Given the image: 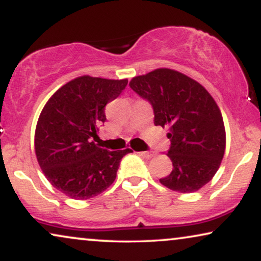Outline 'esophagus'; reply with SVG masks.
Listing matches in <instances>:
<instances>
[{"instance_id":"obj_1","label":"esophagus","mask_w":261,"mask_h":261,"mask_svg":"<svg viewBox=\"0 0 261 261\" xmlns=\"http://www.w3.org/2000/svg\"><path fill=\"white\" fill-rule=\"evenodd\" d=\"M139 154H140L141 156H144V158H146V159H151L154 156V153L153 152H139Z\"/></svg>"}]
</instances>
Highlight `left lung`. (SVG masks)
Here are the masks:
<instances>
[{
  "label": "left lung",
  "mask_w": 261,
  "mask_h": 261,
  "mask_svg": "<svg viewBox=\"0 0 261 261\" xmlns=\"http://www.w3.org/2000/svg\"><path fill=\"white\" fill-rule=\"evenodd\" d=\"M129 87L151 103L155 126L170 129L166 155L173 169L160 183L181 194L199 190L215 176L226 149L222 114L212 95L171 69L134 77Z\"/></svg>",
  "instance_id": "obj_1"
}]
</instances>
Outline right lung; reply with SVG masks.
<instances>
[{"mask_svg": "<svg viewBox=\"0 0 261 261\" xmlns=\"http://www.w3.org/2000/svg\"><path fill=\"white\" fill-rule=\"evenodd\" d=\"M127 83L77 77L45 105L35 128V154L45 177L64 195L89 199L102 194L115 180L121 159L132 152L108 151L96 142L107 103L119 97Z\"/></svg>", "mask_w": 261, "mask_h": 261, "instance_id": "add662e5", "label": "right lung"}]
</instances>
